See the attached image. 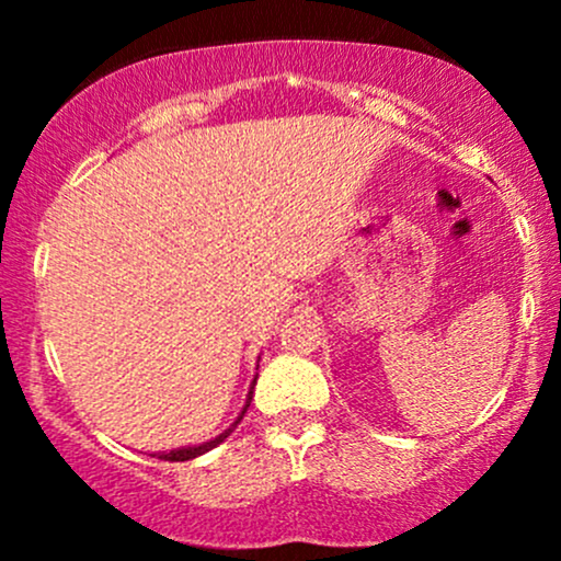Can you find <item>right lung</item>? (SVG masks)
I'll return each mask as SVG.
<instances>
[{"label": "right lung", "mask_w": 561, "mask_h": 561, "mask_svg": "<svg viewBox=\"0 0 561 561\" xmlns=\"http://www.w3.org/2000/svg\"><path fill=\"white\" fill-rule=\"evenodd\" d=\"M255 379H259V375H255ZM255 379H253V385H250V392H248V398H244V405H242V411H240V416H237L234 422L229 424L227 430H224L221 435H216L214 440H208V443H199V446H184V448H173V450H163V454H158V459H165V461H190V459H197V456H203V454H208L210 448H216L218 443H224L227 440V437L234 433V427L237 424L242 422V416H244V411H248V405H250V401H253V388H255Z\"/></svg>", "instance_id": "add662e5"}]
</instances>
